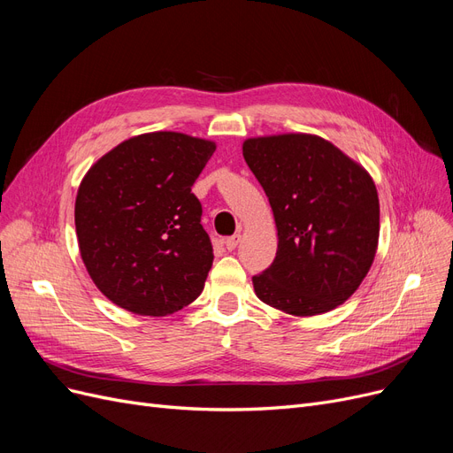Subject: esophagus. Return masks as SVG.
<instances>
[{"label":"esophagus","mask_w":453,"mask_h":453,"mask_svg":"<svg viewBox=\"0 0 453 453\" xmlns=\"http://www.w3.org/2000/svg\"><path fill=\"white\" fill-rule=\"evenodd\" d=\"M240 234H234V236H230V238H226L225 240V247L228 249V251H234V249L238 247V243H240Z\"/></svg>","instance_id":"obj_1"}]
</instances>
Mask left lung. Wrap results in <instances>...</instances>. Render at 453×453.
Listing matches in <instances>:
<instances>
[{
    "label": "left lung",
    "instance_id": "1",
    "mask_svg": "<svg viewBox=\"0 0 453 453\" xmlns=\"http://www.w3.org/2000/svg\"><path fill=\"white\" fill-rule=\"evenodd\" d=\"M243 157L273 211L277 255L253 277L258 300L294 317L345 303L375 260L380 206L367 170L309 133L253 136Z\"/></svg>",
    "mask_w": 453,
    "mask_h": 453
}]
</instances>
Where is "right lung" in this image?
<instances>
[{
    "label": "right lung",
    "instance_id": "right-lung-1",
    "mask_svg": "<svg viewBox=\"0 0 453 453\" xmlns=\"http://www.w3.org/2000/svg\"><path fill=\"white\" fill-rule=\"evenodd\" d=\"M215 148L185 133L136 134L82 178L74 202L78 249L93 283L118 307L166 317L204 288L213 249L191 187Z\"/></svg>",
    "mask_w": 453,
    "mask_h": 453
}]
</instances>
